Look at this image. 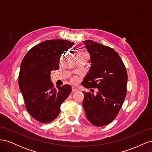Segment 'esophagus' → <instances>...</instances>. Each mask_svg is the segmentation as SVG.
Instances as JSON below:
<instances>
[{"mask_svg": "<svg viewBox=\"0 0 152 152\" xmlns=\"http://www.w3.org/2000/svg\"><path fill=\"white\" fill-rule=\"evenodd\" d=\"M72 92H73V93H74V92H76V91H78V89L75 86H72Z\"/></svg>", "mask_w": 152, "mask_h": 152, "instance_id": "esophagus-1", "label": "esophagus"}]
</instances>
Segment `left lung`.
Wrapping results in <instances>:
<instances>
[{"label": "left lung", "mask_w": 152, "mask_h": 152, "mask_svg": "<svg viewBox=\"0 0 152 152\" xmlns=\"http://www.w3.org/2000/svg\"><path fill=\"white\" fill-rule=\"evenodd\" d=\"M83 42L90 54L91 65L82 84L88 89L97 88L98 91L96 95L83 91L82 105L87 120L92 124L106 126L115 118L125 99L126 68L112 48L91 40Z\"/></svg>", "instance_id": "1"}]
</instances>
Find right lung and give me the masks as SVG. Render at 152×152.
Here are the masks:
<instances>
[{
  "instance_id": "1",
  "label": "right lung",
  "mask_w": 152,
  "mask_h": 152,
  "mask_svg": "<svg viewBox=\"0 0 152 152\" xmlns=\"http://www.w3.org/2000/svg\"><path fill=\"white\" fill-rule=\"evenodd\" d=\"M73 45L61 39L45 40L30 49L23 59L20 89L27 111L40 122L49 123L56 118L61 104L71 93L70 85L54 88L50 72L58 70L61 54Z\"/></svg>"
}]
</instances>
